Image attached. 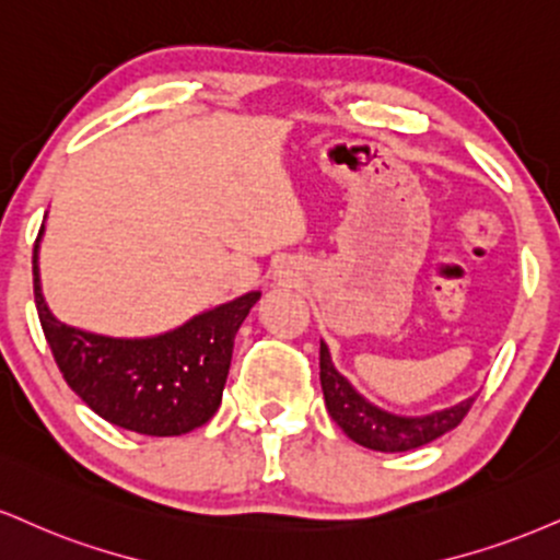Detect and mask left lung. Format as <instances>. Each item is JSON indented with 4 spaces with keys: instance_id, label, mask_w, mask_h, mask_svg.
I'll return each mask as SVG.
<instances>
[{
    "instance_id": "8db88e82",
    "label": "left lung",
    "mask_w": 560,
    "mask_h": 560,
    "mask_svg": "<svg viewBox=\"0 0 560 560\" xmlns=\"http://www.w3.org/2000/svg\"><path fill=\"white\" fill-rule=\"evenodd\" d=\"M320 386L323 399H326L328 415L345 433L360 446L373 451H412L435 441L448 430H454L472 409V399L456 404V407L433 412L428 417H396L373 407V404L362 399L357 390L349 386V381L341 373H336L331 365V354L328 347L320 341Z\"/></svg>"
}]
</instances>
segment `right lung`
<instances>
[{
    "label": "right lung",
    "mask_w": 560,
    "mask_h": 560,
    "mask_svg": "<svg viewBox=\"0 0 560 560\" xmlns=\"http://www.w3.org/2000/svg\"><path fill=\"white\" fill-rule=\"evenodd\" d=\"M38 232L33 245V298L54 362L67 386L98 417L140 435H182L206 425L224 390L234 336L260 292L195 315L153 339H112L59 323L38 284Z\"/></svg>",
    "instance_id": "1"
}]
</instances>
